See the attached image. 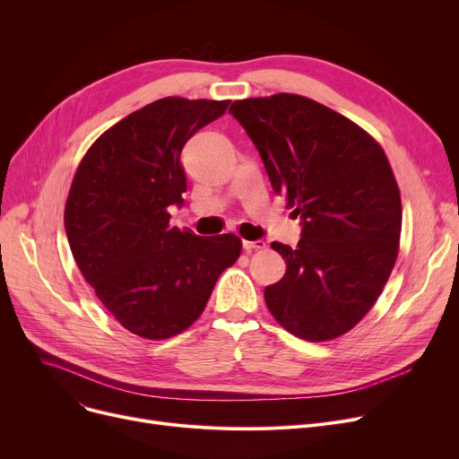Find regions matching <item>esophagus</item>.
Returning <instances> with one entry per match:
<instances>
[{
  "label": "esophagus",
  "instance_id": "34e87169",
  "mask_svg": "<svg viewBox=\"0 0 459 459\" xmlns=\"http://www.w3.org/2000/svg\"><path fill=\"white\" fill-rule=\"evenodd\" d=\"M242 246H244V249H246L247 253H251V251H262V249H266V242H264V239H256V242H247V239H244Z\"/></svg>",
  "mask_w": 459,
  "mask_h": 459
}]
</instances>
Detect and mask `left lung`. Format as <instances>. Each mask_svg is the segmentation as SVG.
Returning <instances> with one entry per match:
<instances>
[{
	"label": "left lung",
	"mask_w": 459,
	"mask_h": 459,
	"mask_svg": "<svg viewBox=\"0 0 459 459\" xmlns=\"http://www.w3.org/2000/svg\"><path fill=\"white\" fill-rule=\"evenodd\" d=\"M229 113L301 220L296 249L272 244L286 273L264 299L299 339H336L372 308L398 256L402 201L389 160L350 118L299 94L236 100Z\"/></svg>",
	"instance_id": "8db88e82"
}]
</instances>
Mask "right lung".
<instances>
[{
	"mask_svg": "<svg viewBox=\"0 0 459 459\" xmlns=\"http://www.w3.org/2000/svg\"><path fill=\"white\" fill-rule=\"evenodd\" d=\"M229 104L167 96L144 106L92 143L72 180V255L115 320L143 339L187 329L242 253L234 234L203 238L169 225V206H182L187 187L184 144Z\"/></svg>",
	"mask_w": 459,
	"mask_h": 459,
	"instance_id": "right-lung-1",
	"label": "right lung"
}]
</instances>
